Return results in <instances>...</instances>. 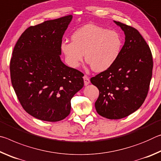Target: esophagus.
Instances as JSON below:
<instances>
[{"label": "esophagus", "instance_id": "obj_1", "mask_svg": "<svg viewBox=\"0 0 161 161\" xmlns=\"http://www.w3.org/2000/svg\"><path fill=\"white\" fill-rule=\"evenodd\" d=\"M84 85L85 86H87L88 84L90 83V80H89V78L87 77V76L84 75Z\"/></svg>", "mask_w": 161, "mask_h": 161}]
</instances>
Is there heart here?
Listing matches in <instances>:
<instances>
[{"mask_svg": "<svg viewBox=\"0 0 161 161\" xmlns=\"http://www.w3.org/2000/svg\"><path fill=\"white\" fill-rule=\"evenodd\" d=\"M72 40L61 44L68 64L73 68L80 67L85 54L86 61L97 72H103L115 63L122 46L118 32L94 24H87L76 30Z\"/></svg>", "mask_w": 161, "mask_h": 161, "instance_id": "heart-1", "label": "heart"}]
</instances>
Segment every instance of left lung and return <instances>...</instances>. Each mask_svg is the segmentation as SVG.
<instances>
[{
    "label": "left lung",
    "mask_w": 161,
    "mask_h": 161,
    "mask_svg": "<svg viewBox=\"0 0 161 161\" xmlns=\"http://www.w3.org/2000/svg\"><path fill=\"white\" fill-rule=\"evenodd\" d=\"M114 22L124 32V45L115 63L90 81L99 91L95 102L97 113L108 119H120L135 112L143 104L153 64L149 46L139 32Z\"/></svg>",
    "instance_id": "8db88e82"
}]
</instances>
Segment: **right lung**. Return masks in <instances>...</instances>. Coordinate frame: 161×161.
Here are the masks:
<instances>
[{"instance_id": "right-lung-1", "label": "right lung", "mask_w": 161, "mask_h": 161, "mask_svg": "<svg viewBox=\"0 0 161 161\" xmlns=\"http://www.w3.org/2000/svg\"><path fill=\"white\" fill-rule=\"evenodd\" d=\"M69 15L26 29L10 59V78L22 107L42 121L56 122L69 115L71 99L84 86V75L62 62V39Z\"/></svg>"}]
</instances>
